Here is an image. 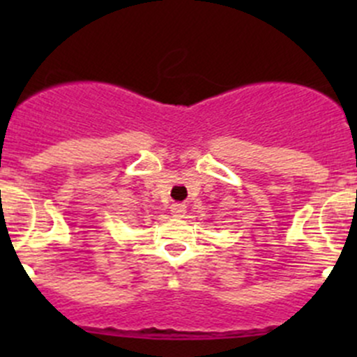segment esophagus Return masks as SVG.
<instances>
[{"label": "esophagus", "mask_w": 357, "mask_h": 357, "mask_svg": "<svg viewBox=\"0 0 357 357\" xmlns=\"http://www.w3.org/2000/svg\"><path fill=\"white\" fill-rule=\"evenodd\" d=\"M172 218H185L186 214V205L185 204H174L171 207Z\"/></svg>", "instance_id": "34e87169"}]
</instances>
